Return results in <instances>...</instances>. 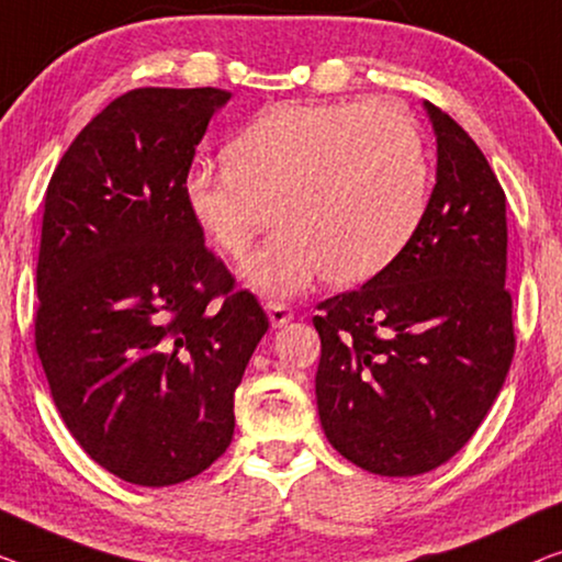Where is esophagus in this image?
<instances>
[{
  "label": "esophagus",
  "mask_w": 562,
  "mask_h": 562,
  "mask_svg": "<svg viewBox=\"0 0 562 562\" xmlns=\"http://www.w3.org/2000/svg\"><path fill=\"white\" fill-rule=\"evenodd\" d=\"M265 310L267 315H270V323L274 328H282L284 323H290L292 317H295V310L288 303H282V300H265Z\"/></svg>",
  "instance_id": "obj_1"
}]
</instances>
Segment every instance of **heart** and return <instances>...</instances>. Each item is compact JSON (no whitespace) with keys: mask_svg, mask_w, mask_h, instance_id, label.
<instances>
[{"mask_svg":"<svg viewBox=\"0 0 562 562\" xmlns=\"http://www.w3.org/2000/svg\"><path fill=\"white\" fill-rule=\"evenodd\" d=\"M426 191L424 136L396 100L272 105L232 140L227 161H199L183 181L194 222L232 259L249 252L272 206L280 227L247 265L272 295L386 270L422 222Z\"/></svg>","mask_w":562,"mask_h":562,"instance_id":"b5f03b06","label":"heart"}]
</instances>
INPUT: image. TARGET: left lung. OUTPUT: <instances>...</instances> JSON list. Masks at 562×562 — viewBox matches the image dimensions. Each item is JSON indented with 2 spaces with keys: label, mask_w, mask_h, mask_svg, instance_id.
Segmentation results:
<instances>
[{
  "label": "left lung",
  "mask_w": 562,
  "mask_h": 562,
  "mask_svg": "<svg viewBox=\"0 0 562 562\" xmlns=\"http://www.w3.org/2000/svg\"><path fill=\"white\" fill-rule=\"evenodd\" d=\"M437 187L416 232L363 288L317 303L325 437L383 476L439 467L472 439L515 356L507 199L480 146L426 103Z\"/></svg>",
  "instance_id": "1"
}]
</instances>
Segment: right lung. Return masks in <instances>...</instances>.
<instances>
[{
  "mask_svg": "<svg viewBox=\"0 0 562 562\" xmlns=\"http://www.w3.org/2000/svg\"><path fill=\"white\" fill-rule=\"evenodd\" d=\"M227 100L216 88L128 90L47 183L35 350L75 441L140 487L187 482L224 454L234 391L270 328L183 194Z\"/></svg>",
  "mask_w": 562,
  "mask_h": 562,
  "instance_id": "right-lung-1",
  "label": "right lung"
}]
</instances>
